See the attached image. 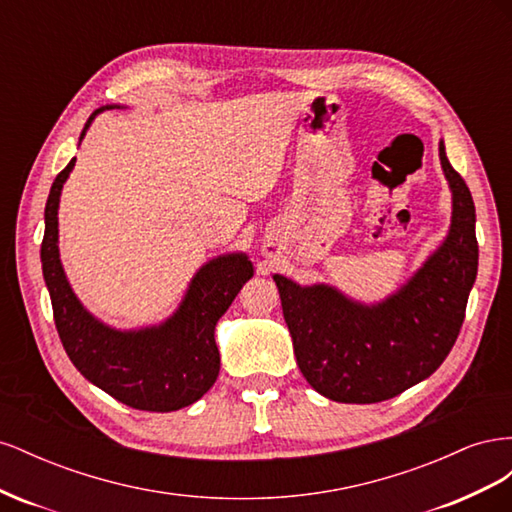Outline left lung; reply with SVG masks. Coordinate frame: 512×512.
Segmentation results:
<instances>
[{
  "label": "left lung",
  "instance_id": "left-lung-1",
  "mask_svg": "<svg viewBox=\"0 0 512 512\" xmlns=\"http://www.w3.org/2000/svg\"><path fill=\"white\" fill-rule=\"evenodd\" d=\"M440 162L453 192L451 230L389 299L363 305L327 284L299 286L273 275L301 374L339 404H378L404 393L455 346L478 271L476 211L444 143Z\"/></svg>",
  "mask_w": 512,
  "mask_h": 512
}]
</instances>
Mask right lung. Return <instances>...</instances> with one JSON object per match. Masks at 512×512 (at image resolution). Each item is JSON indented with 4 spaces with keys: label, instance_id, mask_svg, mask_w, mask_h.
<instances>
[{
    "label": "right lung",
    "instance_id": "obj_1",
    "mask_svg": "<svg viewBox=\"0 0 512 512\" xmlns=\"http://www.w3.org/2000/svg\"><path fill=\"white\" fill-rule=\"evenodd\" d=\"M91 115L81 132L104 111ZM76 158L55 177L44 209L42 273L51 294L61 344L74 367L121 404L147 412H173L203 397L220 374L215 324L254 275L245 254L209 260L185 292L177 312L160 327L117 331L91 316L72 292L57 247L61 188Z\"/></svg>",
    "mask_w": 512,
    "mask_h": 512
}]
</instances>
